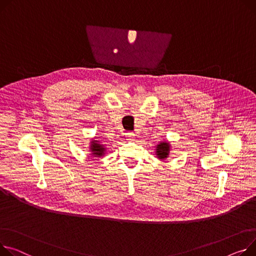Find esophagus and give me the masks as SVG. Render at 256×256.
I'll return each instance as SVG.
<instances>
[{"label": "esophagus", "mask_w": 256, "mask_h": 256, "mask_svg": "<svg viewBox=\"0 0 256 256\" xmlns=\"http://www.w3.org/2000/svg\"><path fill=\"white\" fill-rule=\"evenodd\" d=\"M126 138L130 141H132L134 139V132H126Z\"/></svg>", "instance_id": "obj_1"}]
</instances>
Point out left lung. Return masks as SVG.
Masks as SVG:
<instances>
[{"instance_id":"1","label":"left lung","mask_w":256,"mask_h":256,"mask_svg":"<svg viewBox=\"0 0 256 256\" xmlns=\"http://www.w3.org/2000/svg\"><path fill=\"white\" fill-rule=\"evenodd\" d=\"M168 151H170V145L166 142H162L158 145L156 147V156L160 160H164L168 156Z\"/></svg>"}]
</instances>
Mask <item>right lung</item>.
<instances>
[{
	"label": "right lung",
	"instance_id": "obj_1",
	"mask_svg": "<svg viewBox=\"0 0 256 256\" xmlns=\"http://www.w3.org/2000/svg\"><path fill=\"white\" fill-rule=\"evenodd\" d=\"M90 150L92 152V156H94V158H98V156H104V152L106 149L104 148V145L100 144L98 141L94 140L90 145Z\"/></svg>",
	"mask_w": 256,
	"mask_h": 256
}]
</instances>
